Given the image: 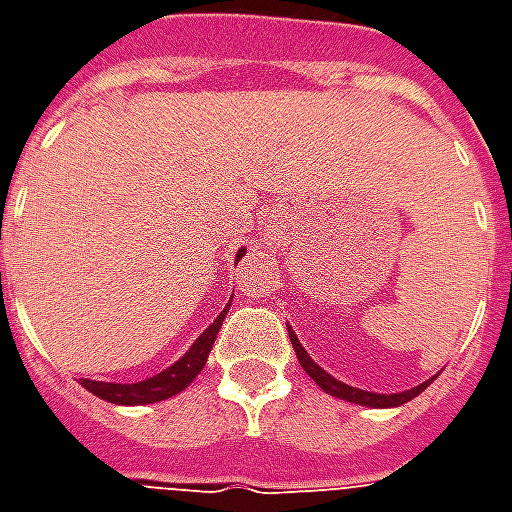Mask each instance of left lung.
Here are the masks:
<instances>
[{
    "label": "left lung",
    "instance_id": "left-lung-1",
    "mask_svg": "<svg viewBox=\"0 0 512 512\" xmlns=\"http://www.w3.org/2000/svg\"><path fill=\"white\" fill-rule=\"evenodd\" d=\"M288 334H290V343H293V348H296V356H299V365L307 370V376L315 381V384L321 386L326 395L332 397H340V400H345V403H356V406H367V408H395V406H403V403H408V400H414V397L419 395V392H425L430 386V381H422L419 386H411V389H406V392H392V395H381V392H365V389H356V386L351 384H343V381H337V378L332 376V373H326L315 359H312L304 348H301L299 337L293 334V329L288 326Z\"/></svg>",
    "mask_w": 512,
    "mask_h": 512
}]
</instances>
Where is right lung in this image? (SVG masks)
<instances>
[{"mask_svg":"<svg viewBox=\"0 0 512 512\" xmlns=\"http://www.w3.org/2000/svg\"><path fill=\"white\" fill-rule=\"evenodd\" d=\"M246 249H238L235 252V263L244 257ZM230 312V304L219 312V318L205 329V332L191 343V348L186 354L180 356L175 365H169L167 370H161L153 378H145V381H136V384H109V381H90V378H82V386L87 392H93L95 397H101L106 403H115V406H147V403H158V400H167V397L178 395L186 386L200 376V370L208 362V354H211L213 343H216V334L222 329L224 315Z\"/></svg>","mask_w":512,"mask_h":512,"instance_id":"obj_1","label":"right lung"}]
</instances>
